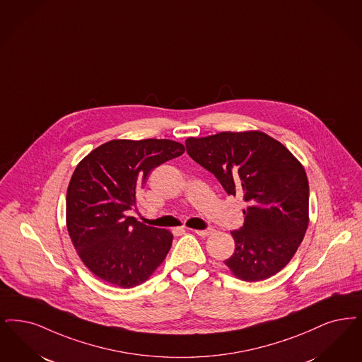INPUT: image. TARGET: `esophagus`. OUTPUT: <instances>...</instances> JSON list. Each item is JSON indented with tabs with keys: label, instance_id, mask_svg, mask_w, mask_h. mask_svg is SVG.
<instances>
[{
	"label": "esophagus",
	"instance_id": "esophagus-1",
	"mask_svg": "<svg viewBox=\"0 0 362 362\" xmlns=\"http://www.w3.org/2000/svg\"><path fill=\"white\" fill-rule=\"evenodd\" d=\"M194 233H197L198 235H201V237H207V235H210L211 233H213V229H206V230H194Z\"/></svg>",
	"mask_w": 362,
	"mask_h": 362
}]
</instances>
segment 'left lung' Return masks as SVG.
Segmentation results:
<instances>
[{
	"mask_svg": "<svg viewBox=\"0 0 362 362\" xmlns=\"http://www.w3.org/2000/svg\"><path fill=\"white\" fill-rule=\"evenodd\" d=\"M188 156L214 175L228 195H243L244 226L225 260L234 276L260 281L281 271L308 226V180L288 149L262 132H221L186 140Z\"/></svg>",
	"mask_w": 362,
	"mask_h": 362,
	"instance_id": "1",
	"label": "left lung"
}]
</instances>
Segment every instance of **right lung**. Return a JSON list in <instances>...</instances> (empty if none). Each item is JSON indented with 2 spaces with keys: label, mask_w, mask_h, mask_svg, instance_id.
Instances as JSON below:
<instances>
[{
  "label": "right lung",
  "mask_w": 362,
  "mask_h": 362,
  "mask_svg": "<svg viewBox=\"0 0 362 362\" xmlns=\"http://www.w3.org/2000/svg\"><path fill=\"white\" fill-rule=\"evenodd\" d=\"M183 152L185 145L171 140H112L76 165L66 198L67 230L81 260L103 281L136 287L165 259L173 234L127 213L151 171Z\"/></svg>",
  "instance_id": "1"
}]
</instances>
